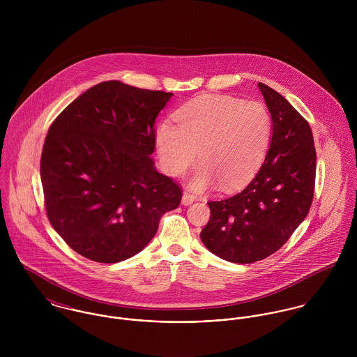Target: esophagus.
I'll return each mask as SVG.
<instances>
[{"label": "esophagus", "instance_id": "34e87169", "mask_svg": "<svg viewBox=\"0 0 357 357\" xmlns=\"http://www.w3.org/2000/svg\"><path fill=\"white\" fill-rule=\"evenodd\" d=\"M194 201H195V197H194V195H191V194H188V192H184V194H183L181 204L188 206V204H192Z\"/></svg>", "mask_w": 357, "mask_h": 357}]
</instances>
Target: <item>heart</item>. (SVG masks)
Masks as SVG:
<instances>
[{"label":"heart","instance_id":"heart-1","mask_svg":"<svg viewBox=\"0 0 357 357\" xmlns=\"http://www.w3.org/2000/svg\"><path fill=\"white\" fill-rule=\"evenodd\" d=\"M177 125L165 121L155 144L165 172L183 176L197 159L202 163L191 185L204 190L214 180L225 191L246 184L259 169L272 139V118L264 102L211 95L185 104Z\"/></svg>","mask_w":357,"mask_h":357}]
</instances>
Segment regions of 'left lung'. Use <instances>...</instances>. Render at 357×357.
<instances>
[{"label": "left lung", "mask_w": 357, "mask_h": 357, "mask_svg": "<svg viewBox=\"0 0 357 357\" xmlns=\"http://www.w3.org/2000/svg\"><path fill=\"white\" fill-rule=\"evenodd\" d=\"M272 118L265 160L239 194L207 202L210 220L201 239L213 255L252 264L278 252L310 208L316 151L309 123L280 93L258 84Z\"/></svg>", "instance_id": "1"}]
</instances>
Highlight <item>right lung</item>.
<instances>
[{
	"label": "right lung",
	"mask_w": 357,
	"mask_h": 357,
	"mask_svg": "<svg viewBox=\"0 0 357 357\" xmlns=\"http://www.w3.org/2000/svg\"><path fill=\"white\" fill-rule=\"evenodd\" d=\"M173 93L98 84L53 121L41 183L54 231L78 255L114 264L142 252L180 187L153 166L158 114Z\"/></svg>",
	"instance_id": "add662e5"
}]
</instances>
